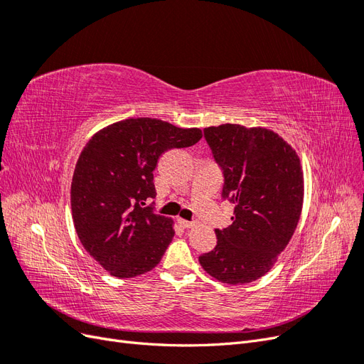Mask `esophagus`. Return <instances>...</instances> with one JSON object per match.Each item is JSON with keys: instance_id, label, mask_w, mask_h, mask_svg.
<instances>
[{"instance_id": "obj_1", "label": "esophagus", "mask_w": 364, "mask_h": 364, "mask_svg": "<svg viewBox=\"0 0 364 364\" xmlns=\"http://www.w3.org/2000/svg\"><path fill=\"white\" fill-rule=\"evenodd\" d=\"M178 223H179V225H181V228H183V229H190V228H193V226H194L191 222H186V220H183V218H179V220H178Z\"/></svg>"}]
</instances>
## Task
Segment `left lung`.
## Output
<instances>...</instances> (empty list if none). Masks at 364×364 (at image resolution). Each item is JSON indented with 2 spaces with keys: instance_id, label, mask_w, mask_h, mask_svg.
<instances>
[{
  "instance_id": "1",
  "label": "left lung",
  "mask_w": 364,
  "mask_h": 364,
  "mask_svg": "<svg viewBox=\"0 0 364 364\" xmlns=\"http://www.w3.org/2000/svg\"><path fill=\"white\" fill-rule=\"evenodd\" d=\"M203 132L225 174L223 199L235 209L232 225L215 229L217 246L199 262L220 282L249 284L273 267L299 223L302 165L296 150L270 129L222 124Z\"/></svg>"
}]
</instances>
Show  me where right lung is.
Listing matches in <instances>:
<instances>
[{
    "label": "right lung",
    "instance_id": "right-lung-1",
    "mask_svg": "<svg viewBox=\"0 0 364 364\" xmlns=\"http://www.w3.org/2000/svg\"><path fill=\"white\" fill-rule=\"evenodd\" d=\"M200 138L197 127L127 118L98 130L83 147L71 182L73 222L86 252L112 277L135 278L159 264L174 222L144 206L156 196L153 170L164 151Z\"/></svg>",
    "mask_w": 364,
    "mask_h": 364
}]
</instances>
